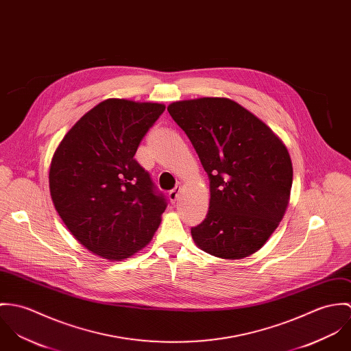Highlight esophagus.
Wrapping results in <instances>:
<instances>
[{"label": "esophagus", "instance_id": "1", "mask_svg": "<svg viewBox=\"0 0 351 351\" xmlns=\"http://www.w3.org/2000/svg\"><path fill=\"white\" fill-rule=\"evenodd\" d=\"M182 193V189L180 187H175L173 190H171L169 191V200L172 202V203H175L176 200H178V197H179V195Z\"/></svg>", "mask_w": 351, "mask_h": 351}]
</instances>
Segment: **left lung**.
<instances>
[{"label":"left lung","instance_id":"1","mask_svg":"<svg viewBox=\"0 0 351 351\" xmlns=\"http://www.w3.org/2000/svg\"><path fill=\"white\" fill-rule=\"evenodd\" d=\"M210 179L206 219L191 229L196 246L222 260L260 250L289 203L293 168L282 140L252 112L225 97L168 105Z\"/></svg>","mask_w":351,"mask_h":351}]
</instances>
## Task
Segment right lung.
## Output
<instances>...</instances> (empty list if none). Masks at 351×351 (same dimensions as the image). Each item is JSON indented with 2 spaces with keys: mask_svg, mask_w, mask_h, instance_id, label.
<instances>
[{
  "mask_svg": "<svg viewBox=\"0 0 351 351\" xmlns=\"http://www.w3.org/2000/svg\"><path fill=\"white\" fill-rule=\"evenodd\" d=\"M164 110L157 102L105 99L53 152L48 173L53 206L79 243L101 258L134 256L161 223L167 202L134 155Z\"/></svg>",
  "mask_w": 351,
  "mask_h": 351,
  "instance_id": "1",
  "label": "right lung"
}]
</instances>
